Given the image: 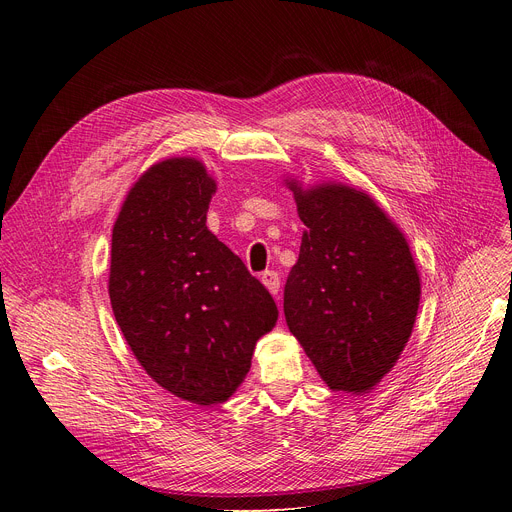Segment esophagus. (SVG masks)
<instances>
[{"label": "esophagus", "mask_w": 512, "mask_h": 512, "mask_svg": "<svg viewBox=\"0 0 512 512\" xmlns=\"http://www.w3.org/2000/svg\"><path fill=\"white\" fill-rule=\"evenodd\" d=\"M261 282L267 286V290H270L272 294H278V290H280V276H278V272L265 270L261 274Z\"/></svg>", "instance_id": "1"}]
</instances>
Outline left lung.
<instances>
[{"instance_id": "1", "label": "left lung", "mask_w": 512, "mask_h": 512, "mask_svg": "<svg viewBox=\"0 0 512 512\" xmlns=\"http://www.w3.org/2000/svg\"><path fill=\"white\" fill-rule=\"evenodd\" d=\"M288 186L307 226L284 286L288 330L332 390L365 392L394 367L415 326L421 284L413 255L365 193Z\"/></svg>"}]
</instances>
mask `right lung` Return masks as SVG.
<instances>
[{"mask_svg":"<svg viewBox=\"0 0 512 512\" xmlns=\"http://www.w3.org/2000/svg\"><path fill=\"white\" fill-rule=\"evenodd\" d=\"M215 182L166 159L130 188L112 232L110 301L134 357L168 392L218 405L245 380L278 307L207 226Z\"/></svg>","mask_w":512,"mask_h":512,"instance_id":"add662e5","label":"right lung"}]
</instances>
